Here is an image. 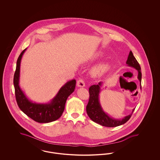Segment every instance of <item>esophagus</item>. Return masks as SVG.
<instances>
[{
    "label": "esophagus",
    "instance_id": "obj_1",
    "mask_svg": "<svg viewBox=\"0 0 160 160\" xmlns=\"http://www.w3.org/2000/svg\"><path fill=\"white\" fill-rule=\"evenodd\" d=\"M77 86L79 88H83L85 86V83L82 79H79L77 82Z\"/></svg>",
    "mask_w": 160,
    "mask_h": 160
}]
</instances>
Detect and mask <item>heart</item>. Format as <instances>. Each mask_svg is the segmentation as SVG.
<instances>
[{"label":"heart","mask_w":160,"mask_h":160,"mask_svg":"<svg viewBox=\"0 0 160 160\" xmlns=\"http://www.w3.org/2000/svg\"><path fill=\"white\" fill-rule=\"evenodd\" d=\"M102 57V54L101 53H98L95 54L93 58L95 59H97ZM111 68V64L108 62H105L99 65L95 66L94 68L92 69V74L93 76L101 77L104 74H106L107 71Z\"/></svg>","instance_id":"heart-1"}]
</instances>
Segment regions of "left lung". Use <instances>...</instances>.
Listing matches in <instances>:
<instances>
[{
	"instance_id": "8db88e82",
	"label": "left lung",
	"mask_w": 160,
	"mask_h": 160,
	"mask_svg": "<svg viewBox=\"0 0 160 160\" xmlns=\"http://www.w3.org/2000/svg\"><path fill=\"white\" fill-rule=\"evenodd\" d=\"M126 63L128 67L134 68L137 70L138 72L137 78L140 82V89H142L141 68L131 51H130L129 52ZM103 82H100L98 84L92 85L89 88V91L90 98L89 102L86 106L87 114L91 118L92 121L106 127H115L124 124L130 119L135 108L132 109L131 114L124 117L122 119H114L111 117L106 112H104L99 101V94Z\"/></svg>"
}]
</instances>
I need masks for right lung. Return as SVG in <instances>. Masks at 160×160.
I'll use <instances>...</instances> for the list:
<instances>
[{
    "mask_svg": "<svg viewBox=\"0 0 160 160\" xmlns=\"http://www.w3.org/2000/svg\"><path fill=\"white\" fill-rule=\"evenodd\" d=\"M25 48L20 54L17 61L14 76V86L17 104L24 114L39 123H49L58 119L63 113L67 99L74 91L76 80L72 79L62 86L56 96L50 102L37 103L29 99L21 89L20 82V63Z\"/></svg>",
    "mask_w": 160,
    "mask_h": 160,
    "instance_id": "1",
    "label": "right lung"
}]
</instances>
